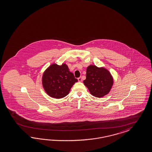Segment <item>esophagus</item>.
Here are the masks:
<instances>
[{"label":"esophagus","instance_id":"1","mask_svg":"<svg viewBox=\"0 0 152 152\" xmlns=\"http://www.w3.org/2000/svg\"><path fill=\"white\" fill-rule=\"evenodd\" d=\"M78 80L79 82H82V78L79 77V78H78Z\"/></svg>","mask_w":152,"mask_h":152}]
</instances>
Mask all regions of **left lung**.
Here are the masks:
<instances>
[{
  "mask_svg": "<svg viewBox=\"0 0 152 152\" xmlns=\"http://www.w3.org/2000/svg\"><path fill=\"white\" fill-rule=\"evenodd\" d=\"M83 83L91 95L96 97H102L110 91L113 79L107 69L98 68L95 65H90L87 68L86 79Z\"/></svg>",
  "mask_w": 152,
  "mask_h": 152,
  "instance_id": "left-lung-1",
  "label": "left lung"
}]
</instances>
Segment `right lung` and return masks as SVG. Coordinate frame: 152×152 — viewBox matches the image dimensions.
<instances>
[{
  "instance_id": "1",
  "label": "right lung",
  "mask_w": 152,
  "mask_h": 152,
  "mask_svg": "<svg viewBox=\"0 0 152 152\" xmlns=\"http://www.w3.org/2000/svg\"><path fill=\"white\" fill-rule=\"evenodd\" d=\"M78 81L73 74L69 71L66 64L60 66L52 64L43 74V86L49 96L61 99L68 95L70 88Z\"/></svg>"
}]
</instances>
